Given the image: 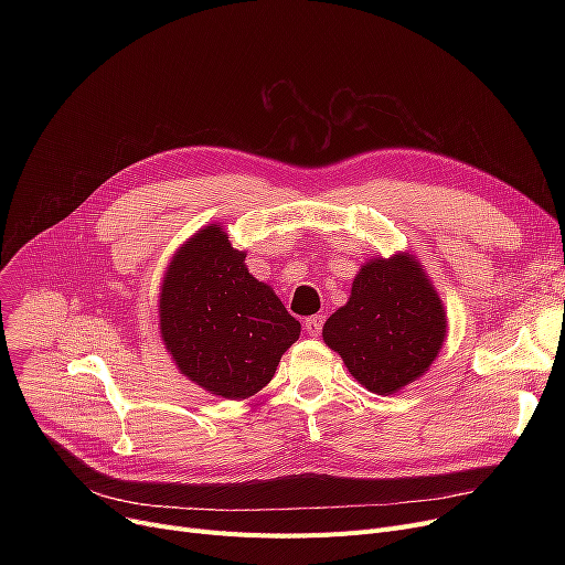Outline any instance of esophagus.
Segmentation results:
<instances>
[{"label":"esophagus","instance_id":"1","mask_svg":"<svg viewBox=\"0 0 565 565\" xmlns=\"http://www.w3.org/2000/svg\"><path fill=\"white\" fill-rule=\"evenodd\" d=\"M322 316H311V318H307L305 320V330H307V334L309 337H320V332H322Z\"/></svg>","mask_w":565,"mask_h":565}]
</instances>
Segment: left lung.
<instances>
[{
	"label": "left lung",
	"mask_w": 565,
	"mask_h": 565,
	"mask_svg": "<svg viewBox=\"0 0 565 565\" xmlns=\"http://www.w3.org/2000/svg\"><path fill=\"white\" fill-rule=\"evenodd\" d=\"M447 330V309L424 265L409 252H396L362 265L348 302L322 324V341L362 387L390 396L426 375Z\"/></svg>",
	"instance_id": "left-lung-1"
}]
</instances>
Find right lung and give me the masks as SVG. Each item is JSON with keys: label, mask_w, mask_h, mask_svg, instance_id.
Masks as SVG:
<instances>
[{"label": "right lung", "mask_w": 565, "mask_h": 565, "mask_svg": "<svg viewBox=\"0 0 565 565\" xmlns=\"http://www.w3.org/2000/svg\"><path fill=\"white\" fill-rule=\"evenodd\" d=\"M245 258L220 222L207 224L171 256L158 300L160 337L175 369L231 401L260 392L302 332Z\"/></svg>", "instance_id": "add662e5"}]
</instances>
